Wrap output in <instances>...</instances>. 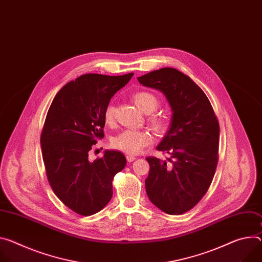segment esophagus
<instances>
[{
	"mask_svg": "<svg viewBox=\"0 0 262 262\" xmlns=\"http://www.w3.org/2000/svg\"><path fill=\"white\" fill-rule=\"evenodd\" d=\"M126 159H127L128 162H133V161H135L137 158H136L135 156H133V155H127V156H126Z\"/></svg>",
	"mask_w": 262,
	"mask_h": 262,
	"instance_id": "34e87169",
	"label": "esophagus"
}]
</instances>
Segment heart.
Instances as JSON below:
<instances>
[{"mask_svg":"<svg viewBox=\"0 0 262 262\" xmlns=\"http://www.w3.org/2000/svg\"><path fill=\"white\" fill-rule=\"evenodd\" d=\"M133 100L140 111L149 114L157 110L159 101L158 98L150 92L140 91L133 95ZM115 105L110 103L104 110V121L107 124H112L115 119ZM149 122L155 129H163L164 120L159 116H152ZM152 143V137L146 130L125 129L117 135L113 141L112 145L114 148L121 150L127 155H137L145 146Z\"/></svg>","mask_w":262,"mask_h":262,"instance_id":"heart-1","label":"heart"}]
</instances>
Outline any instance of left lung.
I'll use <instances>...</instances> for the list:
<instances>
[{
  "mask_svg": "<svg viewBox=\"0 0 262 262\" xmlns=\"http://www.w3.org/2000/svg\"><path fill=\"white\" fill-rule=\"evenodd\" d=\"M139 82L164 94L171 108L169 128L157 149L170 157H149L145 180L149 201L163 212L179 215L205 195L217 165L220 125L203 90L173 68L138 77Z\"/></svg>",
  "mask_w": 262,
  "mask_h": 262,
  "instance_id": "obj_1",
  "label": "left lung"
}]
</instances>
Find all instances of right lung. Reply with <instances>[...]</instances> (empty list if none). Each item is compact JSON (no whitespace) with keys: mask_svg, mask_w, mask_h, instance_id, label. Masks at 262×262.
<instances>
[{"mask_svg":"<svg viewBox=\"0 0 262 262\" xmlns=\"http://www.w3.org/2000/svg\"><path fill=\"white\" fill-rule=\"evenodd\" d=\"M134 73L121 76L84 74L63 85L47 113L40 145L47 178L56 196L71 210L88 216L102 210L113 195V179L126 165L118 150L89 160L103 138L104 110Z\"/></svg>","mask_w":262,"mask_h":262,"instance_id":"add662e5","label":"right lung"}]
</instances>
